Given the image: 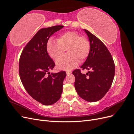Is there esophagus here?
Instances as JSON below:
<instances>
[{
  "instance_id": "obj_1",
  "label": "esophagus",
  "mask_w": 134,
  "mask_h": 134,
  "mask_svg": "<svg viewBox=\"0 0 134 134\" xmlns=\"http://www.w3.org/2000/svg\"><path fill=\"white\" fill-rule=\"evenodd\" d=\"M66 73L67 75H69V74H70L71 73V71H69V70H68V71H66Z\"/></svg>"
}]
</instances>
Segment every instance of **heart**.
I'll use <instances>...</instances> for the list:
<instances>
[{
  "label": "heart",
  "instance_id": "obj_1",
  "mask_svg": "<svg viewBox=\"0 0 134 134\" xmlns=\"http://www.w3.org/2000/svg\"><path fill=\"white\" fill-rule=\"evenodd\" d=\"M91 44L89 40L75 31H68L61 34L58 38L50 39L47 44L48 55L54 60H57L67 50L68 54L56 61L59 69L69 70L83 63L89 55Z\"/></svg>",
  "mask_w": 134,
  "mask_h": 134
}]
</instances>
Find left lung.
<instances>
[{
  "label": "left lung",
  "instance_id": "left-lung-1",
  "mask_svg": "<svg viewBox=\"0 0 134 134\" xmlns=\"http://www.w3.org/2000/svg\"><path fill=\"white\" fill-rule=\"evenodd\" d=\"M88 36L91 49L86 62L80 68L90 70L86 74L80 69L72 71L74 86L80 97L88 102L102 99L110 88L115 76V66L107 47L90 31L84 30ZM88 75V76L86 75Z\"/></svg>",
  "mask_w": 134,
  "mask_h": 134
}]
</instances>
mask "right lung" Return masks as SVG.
I'll use <instances>...</instances> for the list:
<instances>
[{
  "mask_svg": "<svg viewBox=\"0 0 134 134\" xmlns=\"http://www.w3.org/2000/svg\"><path fill=\"white\" fill-rule=\"evenodd\" d=\"M63 27L59 25L40 30L24 48L19 59V73L23 87L32 98L46 106L60 98L66 75L64 71L50 74L55 64L47 51L50 36Z\"/></svg>",
  "mask_w": 134,
  "mask_h": 134,
  "instance_id": "1",
  "label": "right lung"
}]
</instances>
